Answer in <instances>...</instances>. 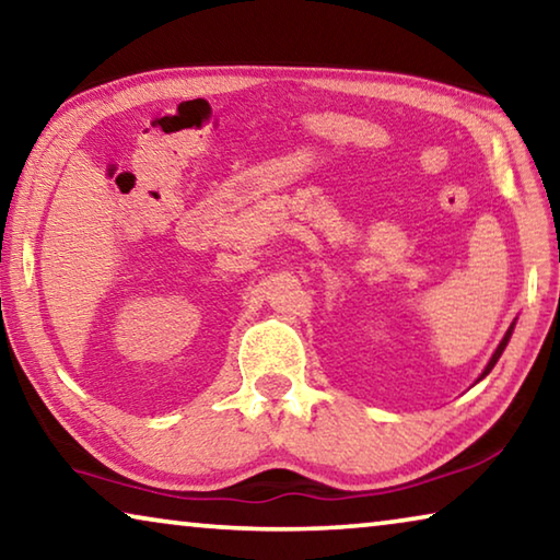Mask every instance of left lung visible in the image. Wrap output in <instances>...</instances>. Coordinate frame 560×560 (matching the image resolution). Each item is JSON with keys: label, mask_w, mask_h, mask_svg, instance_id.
Returning a JSON list of instances; mask_svg holds the SVG:
<instances>
[{"label": "left lung", "mask_w": 560, "mask_h": 560, "mask_svg": "<svg viewBox=\"0 0 560 560\" xmlns=\"http://www.w3.org/2000/svg\"><path fill=\"white\" fill-rule=\"evenodd\" d=\"M511 330H514V326H511V328L506 330V336H504V340H501V343H499V348H497V353H494V355H491V360H489V365L485 368V373H481V377H485V375H489V373H491V368H494V365H497V360L501 358V353H504V348H506V343H509V338H511Z\"/></svg>", "instance_id": "obj_1"}]
</instances>
